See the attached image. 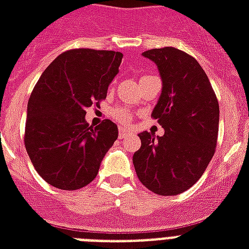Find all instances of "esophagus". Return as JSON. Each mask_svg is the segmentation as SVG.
Here are the masks:
<instances>
[{"label": "esophagus", "mask_w": 249, "mask_h": 249, "mask_svg": "<svg viewBox=\"0 0 249 249\" xmlns=\"http://www.w3.org/2000/svg\"><path fill=\"white\" fill-rule=\"evenodd\" d=\"M128 133H129V129H126V128H119V137H120V138H123V137L126 136Z\"/></svg>", "instance_id": "obj_1"}]
</instances>
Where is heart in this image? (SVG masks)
<instances>
[{
    "instance_id": "1",
    "label": "heart",
    "mask_w": 249,
    "mask_h": 249,
    "mask_svg": "<svg viewBox=\"0 0 249 249\" xmlns=\"http://www.w3.org/2000/svg\"><path fill=\"white\" fill-rule=\"evenodd\" d=\"M111 116L116 121L121 123V124H128L129 121L132 120V113H130V111L128 108H125V107H116V108H113L112 112H111Z\"/></svg>"
}]
</instances>
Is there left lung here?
<instances>
[{
	"label": "left lung",
	"instance_id": "left-lung-1",
	"mask_svg": "<svg viewBox=\"0 0 249 249\" xmlns=\"http://www.w3.org/2000/svg\"><path fill=\"white\" fill-rule=\"evenodd\" d=\"M158 66L163 89L151 116L165 133L142 132L133 155L140 181L158 195H178L203 176L216 151L220 107L197 60L176 48L142 53Z\"/></svg>",
	"mask_w": 249,
	"mask_h": 249
}]
</instances>
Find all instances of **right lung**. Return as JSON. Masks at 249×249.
<instances>
[{"mask_svg":"<svg viewBox=\"0 0 249 249\" xmlns=\"http://www.w3.org/2000/svg\"><path fill=\"white\" fill-rule=\"evenodd\" d=\"M121 59L119 52L72 49L53 60L33 88L24 146L49 185L77 190L97 177L119 130L108 119L93 128L85 121L86 108L107 97Z\"/></svg>","mask_w":249,"mask_h":249,"instance_id":"obj_1","label":"right lung"}]
</instances>
